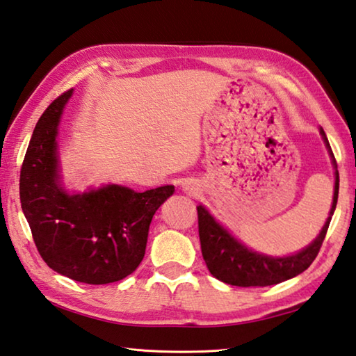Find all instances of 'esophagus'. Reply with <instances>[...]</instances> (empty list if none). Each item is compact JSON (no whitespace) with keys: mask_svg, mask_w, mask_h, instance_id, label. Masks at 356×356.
<instances>
[{"mask_svg":"<svg viewBox=\"0 0 356 356\" xmlns=\"http://www.w3.org/2000/svg\"><path fill=\"white\" fill-rule=\"evenodd\" d=\"M184 191H187L189 193H195L198 191V187L195 184H192V183H186L184 184Z\"/></svg>","mask_w":356,"mask_h":356,"instance_id":"esophagus-1","label":"esophagus"}]
</instances>
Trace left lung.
<instances>
[{
  "instance_id": "obj_1",
  "label": "left lung",
  "mask_w": 356,
  "mask_h": 356,
  "mask_svg": "<svg viewBox=\"0 0 356 356\" xmlns=\"http://www.w3.org/2000/svg\"><path fill=\"white\" fill-rule=\"evenodd\" d=\"M321 135H323L334 167V193L330 213H328V218L323 229H321L319 236L302 251L296 254L285 257H270L252 251L243 243H240L223 226L217 223L216 218L207 212L204 206H197L201 252H203L207 270L211 271L213 277L236 286H268L298 276L313 264L321 246H323L333 212L337 209L339 191L337 159L333 156L332 147L328 144V139L323 129H321Z\"/></svg>"
}]
</instances>
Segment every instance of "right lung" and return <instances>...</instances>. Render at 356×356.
<instances>
[{
    "label": "right lung",
    "instance_id": "right-lung-1",
    "mask_svg": "<svg viewBox=\"0 0 356 356\" xmlns=\"http://www.w3.org/2000/svg\"><path fill=\"white\" fill-rule=\"evenodd\" d=\"M72 90L44 110L19 172V201L46 265L90 285L118 282L144 259L152 218L175 187L145 192L110 184L68 193L60 183L58 122Z\"/></svg>",
    "mask_w": 356,
    "mask_h": 356
}]
</instances>
